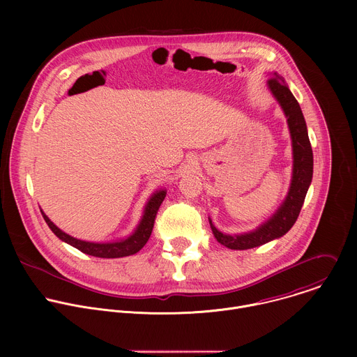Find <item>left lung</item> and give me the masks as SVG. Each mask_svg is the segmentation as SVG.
Masks as SVG:
<instances>
[{
    "label": "left lung",
    "mask_w": 357,
    "mask_h": 357,
    "mask_svg": "<svg viewBox=\"0 0 357 357\" xmlns=\"http://www.w3.org/2000/svg\"><path fill=\"white\" fill-rule=\"evenodd\" d=\"M270 91L277 98L288 123L292 139V179L288 195L278 211L256 230L243 234H225L219 231L209 219L212 231L216 240L230 250H247L263 245L274 238L282 237L296 222L305 196L312 182L314 155L308 137L307 123H305L302 110L296 98L288 89L285 80L274 73V77L267 82Z\"/></svg>",
    "instance_id": "left-lung-1"
}]
</instances>
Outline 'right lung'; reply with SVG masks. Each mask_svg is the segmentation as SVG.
<instances>
[{"mask_svg":"<svg viewBox=\"0 0 357 357\" xmlns=\"http://www.w3.org/2000/svg\"><path fill=\"white\" fill-rule=\"evenodd\" d=\"M165 196H167V190H164V189L157 190L146 202L144 215L141 218L139 225L134 230V233L131 236H128L127 238H123L119 241H110V243H91V241L75 238V237L69 236L68 233L62 231L56 225H54V222H50V219L42 211L40 212H42V216H43L46 225L49 226V229L52 230L62 241L73 245L75 248L80 250L84 254H89V256H93V257L120 259V257L132 256V254L138 252L146 244V241L152 233V229H154V222H155L158 209L161 206V203L164 202Z\"/></svg>","mask_w":357,"mask_h":357,"instance_id":"add662e5","label":"right lung"}]
</instances>
